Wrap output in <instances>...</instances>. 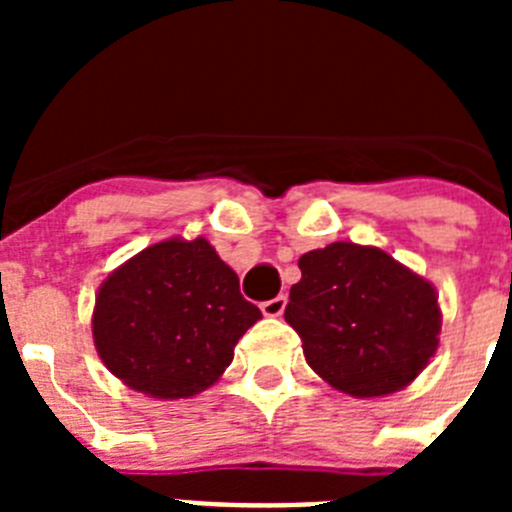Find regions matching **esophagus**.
Here are the masks:
<instances>
[{"label":"esophagus","instance_id":"esophagus-1","mask_svg":"<svg viewBox=\"0 0 512 512\" xmlns=\"http://www.w3.org/2000/svg\"><path fill=\"white\" fill-rule=\"evenodd\" d=\"M284 307H287V297L284 295L274 297V300L261 302V312H264L266 318H279V315L284 312Z\"/></svg>","mask_w":512,"mask_h":512}]
</instances>
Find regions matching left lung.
<instances>
[{
    "label": "left lung",
    "instance_id": "8db88e82",
    "mask_svg": "<svg viewBox=\"0 0 512 512\" xmlns=\"http://www.w3.org/2000/svg\"><path fill=\"white\" fill-rule=\"evenodd\" d=\"M284 318L310 369L351 397L405 390L438 348L436 287L377 246L336 241L300 256Z\"/></svg>",
    "mask_w": 512,
    "mask_h": 512
}]
</instances>
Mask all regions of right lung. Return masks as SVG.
Returning <instances> with one entry per match:
<instances>
[{
  "instance_id": "1",
  "label": "right lung",
  "mask_w": 512,
  "mask_h": 512,
  "mask_svg": "<svg viewBox=\"0 0 512 512\" xmlns=\"http://www.w3.org/2000/svg\"><path fill=\"white\" fill-rule=\"evenodd\" d=\"M259 318L207 238H166L104 279L92 336L99 359L130 390L179 400L223 377L238 338Z\"/></svg>"
}]
</instances>
